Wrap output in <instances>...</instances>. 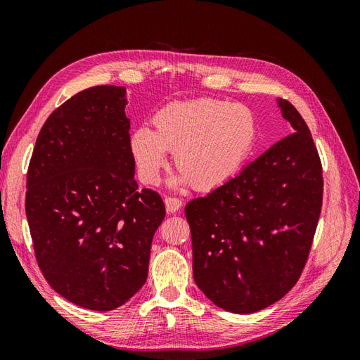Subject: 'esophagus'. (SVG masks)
Here are the masks:
<instances>
[{"label":"esophagus","instance_id":"obj_1","mask_svg":"<svg viewBox=\"0 0 360 360\" xmlns=\"http://www.w3.org/2000/svg\"><path fill=\"white\" fill-rule=\"evenodd\" d=\"M165 205H167V212L168 213H176L181 209L183 201L179 198H174V197H167L165 198Z\"/></svg>","mask_w":360,"mask_h":360}]
</instances>
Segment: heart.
I'll list each match as a JSON object with an SVG mask.
<instances>
[{
    "mask_svg": "<svg viewBox=\"0 0 360 360\" xmlns=\"http://www.w3.org/2000/svg\"><path fill=\"white\" fill-rule=\"evenodd\" d=\"M155 130L141 126L130 136V151L144 181L155 184L172 151L179 174L171 186L193 184L212 191L242 169L257 138V120L246 105L200 97L163 106Z\"/></svg>",
    "mask_w": 360,
    "mask_h": 360,
    "instance_id": "obj_1",
    "label": "heart"
}]
</instances>
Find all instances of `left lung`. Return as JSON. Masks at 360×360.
Returning <instances> with one entry per match:
<instances>
[{
  "label": "left lung",
  "instance_id": "1",
  "mask_svg": "<svg viewBox=\"0 0 360 360\" xmlns=\"http://www.w3.org/2000/svg\"><path fill=\"white\" fill-rule=\"evenodd\" d=\"M292 134L205 197L188 202L193 279L216 307L252 314L294 287L323 202V171L304 120L278 99Z\"/></svg>",
  "mask_w": 360,
  "mask_h": 360
}]
</instances>
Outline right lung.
<instances>
[{"mask_svg":"<svg viewBox=\"0 0 360 360\" xmlns=\"http://www.w3.org/2000/svg\"><path fill=\"white\" fill-rule=\"evenodd\" d=\"M126 89L99 85L53 111L36 141L25 212L37 264L60 296L91 311L146 284L165 204L138 189Z\"/></svg>","mask_w":360,"mask_h":360,"instance_id":"1","label":"right lung"}]
</instances>
